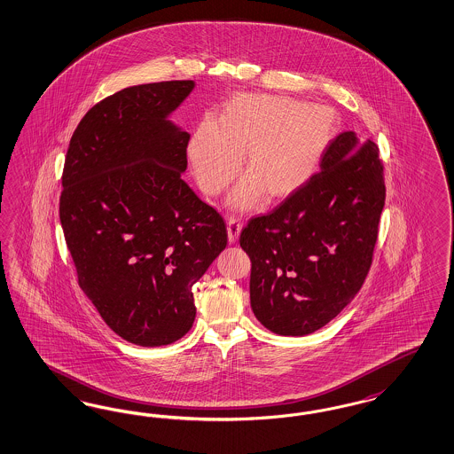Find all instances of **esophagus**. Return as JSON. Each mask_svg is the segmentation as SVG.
<instances>
[{"label": "esophagus", "mask_w": 454, "mask_h": 454, "mask_svg": "<svg viewBox=\"0 0 454 454\" xmlns=\"http://www.w3.org/2000/svg\"><path fill=\"white\" fill-rule=\"evenodd\" d=\"M241 230H243L241 219L233 218V216L228 219V241H230V243H236V239H238V236L241 233Z\"/></svg>", "instance_id": "34e87169"}]
</instances>
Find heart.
Returning a JSON list of instances; mask_svg holds the SVG:
<instances>
[{"label": "heart", "mask_w": 454, "mask_h": 454, "mask_svg": "<svg viewBox=\"0 0 454 454\" xmlns=\"http://www.w3.org/2000/svg\"><path fill=\"white\" fill-rule=\"evenodd\" d=\"M338 128L334 111L304 105L280 94L233 96L219 116L196 128L187 155L200 189L218 196L239 170L230 206L248 211L267 194L270 200L291 198L317 170Z\"/></svg>", "instance_id": "obj_1"}]
</instances>
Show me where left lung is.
<instances>
[{"instance_id": "1", "label": "left lung", "mask_w": 454, "mask_h": 454, "mask_svg": "<svg viewBox=\"0 0 454 454\" xmlns=\"http://www.w3.org/2000/svg\"><path fill=\"white\" fill-rule=\"evenodd\" d=\"M383 204L379 146L341 133L302 189L241 231L254 317L280 336L326 326L362 289Z\"/></svg>"}]
</instances>
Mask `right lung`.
Segmentation results:
<instances>
[{
    "instance_id": "add662e5",
    "label": "right lung",
    "mask_w": 454,
    "mask_h": 454,
    "mask_svg": "<svg viewBox=\"0 0 454 454\" xmlns=\"http://www.w3.org/2000/svg\"><path fill=\"white\" fill-rule=\"evenodd\" d=\"M194 81L131 86L75 128L60 224L79 286L118 336L170 345L192 327V286L228 243L226 224L182 181L189 133L172 114Z\"/></svg>"
}]
</instances>
